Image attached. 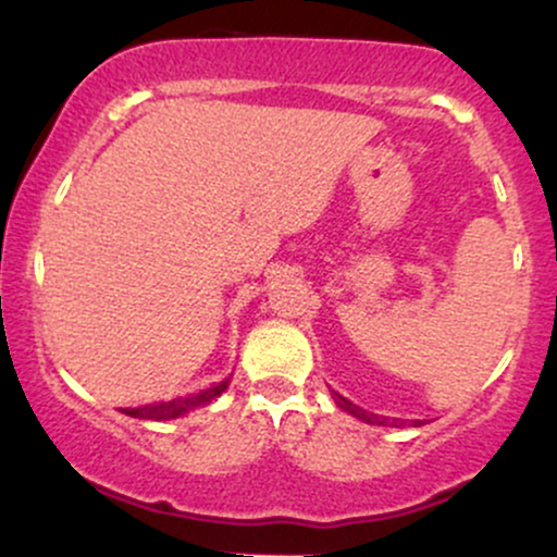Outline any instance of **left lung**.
Instances as JSON below:
<instances>
[{
	"mask_svg": "<svg viewBox=\"0 0 557 557\" xmlns=\"http://www.w3.org/2000/svg\"><path fill=\"white\" fill-rule=\"evenodd\" d=\"M332 398H335V403H337V406L343 408V411H348L350 417H356V419L367 421V424H385V421H387V419L374 417V413L363 411V408L356 406V403H350L348 398H343V395H341V393H335V389H332ZM413 424H424V421H413Z\"/></svg>",
	"mask_w": 557,
	"mask_h": 557,
	"instance_id": "left-lung-1",
	"label": "left lung"
}]
</instances>
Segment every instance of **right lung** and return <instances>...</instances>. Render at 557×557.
I'll use <instances>...</instances> for the list:
<instances>
[{
  "label": "right lung",
  "mask_w": 557,
  "mask_h": 557,
  "mask_svg": "<svg viewBox=\"0 0 557 557\" xmlns=\"http://www.w3.org/2000/svg\"><path fill=\"white\" fill-rule=\"evenodd\" d=\"M227 382H220V385L209 387V389H201L198 395H188V398H175V400H168V403H149V406H138V408H123L125 417H133V419H151V421H162V419H177L183 417V413L194 411L196 406H203V403H212L216 395L225 393Z\"/></svg>",
  "instance_id": "1"
}]
</instances>
